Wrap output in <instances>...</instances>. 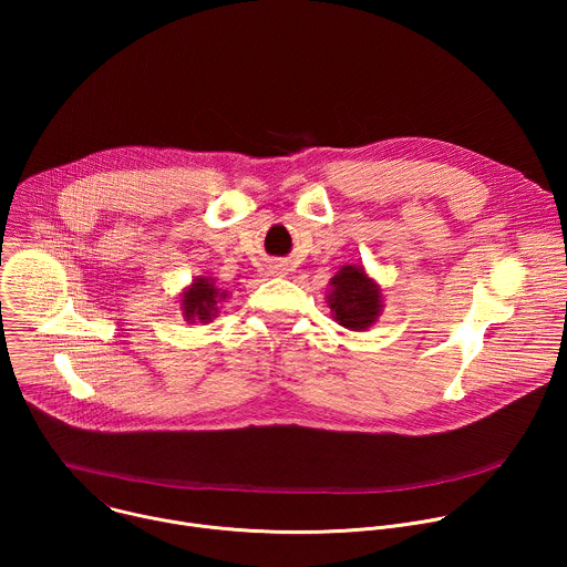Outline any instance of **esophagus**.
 I'll return each mask as SVG.
<instances>
[{"label":"esophagus","instance_id":"esophagus-1","mask_svg":"<svg viewBox=\"0 0 567 567\" xmlns=\"http://www.w3.org/2000/svg\"><path fill=\"white\" fill-rule=\"evenodd\" d=\"M289 269H287V265H276L274 267V274H278V276H285Z\"/></svg>","mask_w":567,"mask_h":567}]
</instances>
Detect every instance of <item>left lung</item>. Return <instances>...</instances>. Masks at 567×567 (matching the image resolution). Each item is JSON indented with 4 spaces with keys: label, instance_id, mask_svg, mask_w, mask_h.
Returning a JSON list of instances; mask_svg holds the SVG:
<instances>
[{
    "label": "left lung",
    "instance_id": "8db88e82",
    "mask_svg": "<svg viewBox=\"0 0 567 567\" xmlns=\"http://www.w3.org/2000/svg\"><path fill=\"white\" fill-rule=\"evenodd\" d=\"M328 305L339 326L352 332H363L374 326L381 313V287L361 265H346L330 280Z\"/></svg>",
    "mask_w": 567,
    "mask_h": 567
}]
</instances>
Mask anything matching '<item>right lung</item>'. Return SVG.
<instances>
[{"label": "right lung", "mask_w": 567, "mask_h": 567, "mask_svg": "<svg viewBox=\"0 0 567 567\" xmlns=\"http://www.w3.org/2000/svg\"><path fill=\"white\" fill-rule=\"evenodd\" d=\"M228 293L217 289L213 278L199 276L193 280L190 287L182 293V311L188 322H210L217 313V305Z\"/></svg>", "instance_id": "right-lung-1"}]
</instances>
